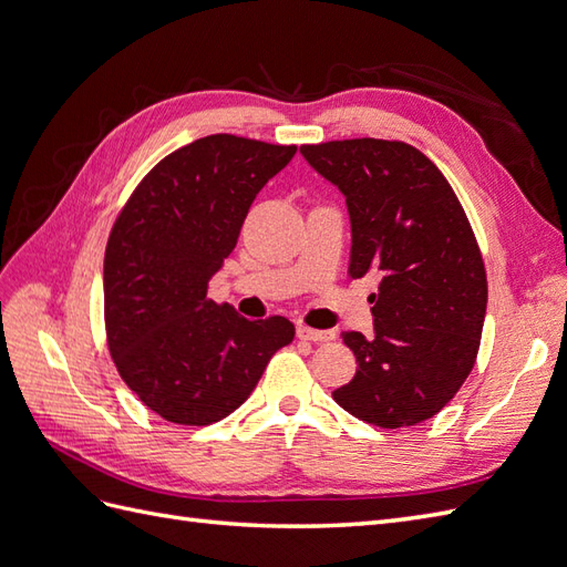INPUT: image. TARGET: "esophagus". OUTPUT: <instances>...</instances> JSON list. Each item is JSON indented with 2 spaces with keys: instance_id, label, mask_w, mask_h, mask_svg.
Segmentation results:
<instances>
[{
  "instance_id": "1",
  "label": "esophagus",
  "mask_w": 567,
  "mask_h": 567,
  "mask_svg": "<svg viewBox=\"0 0 567 567\" xmlns=\"http://www.w3.org/2000/svg\"><path fill=\"white\" fill-rule=\"evenodd\" d=\"M298 338L310 340V342H329L336 338V331H317L310 326H298Z\"/></svg>"
}]
</instances>
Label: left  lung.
Segmentation results:
<instances>
[{
  "label": "left lung",
  "instance_id": "8db88e82",
  "mask_svg": "<svg viewBox=\"0 0 567 567\" xmlns=\"http://www.w3.org/2000/svg\"><path fill=\"white\" fill-rule=\"evenodd\" d=\"M346 196L350 277L381 274L373 336L342 333L354 379L333 390L352 416L381 427L433 419L468 379L487 310V277L450 182L402 142L346 140L300 146Z\"/></svg>",
  "mask_w": 567,
  "mask_h": 567
}]
</instances>
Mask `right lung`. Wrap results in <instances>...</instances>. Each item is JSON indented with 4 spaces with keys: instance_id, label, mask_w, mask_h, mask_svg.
<instances>
[{
    "instance_id": "add662e5",
    "label": "right lung",
    "mask_w": 567,
    "mask_h": 567,
    "mask_svg": "<svg viewBox=\"0 0 567 567\" xmlns=\"http://www.w3.org/2000/svg\"><path fill=\"white\" fill-rule=\"evenodd\" d=\"M298 146L210 134L163 158L127 200L104 257L113 362L151 411L210 425L241 406L296 326L208 298L260 188Z\"/></svg>"
}]
</instances>
